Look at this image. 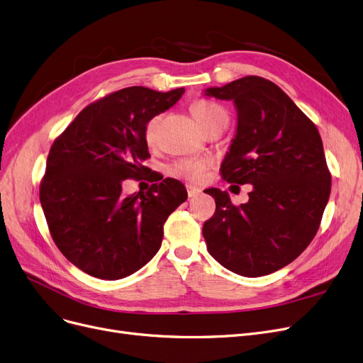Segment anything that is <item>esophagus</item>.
Returning a JSON list of instances; mask_svg holds the SVG:
<instances>
[{
    "label": "esophagus",
    "mask_w": 363,
    "mask_h": 363,
    "mask_svg": "<svg viewBox=\"0 0 363 363\" xmlns=\"http://www.w3.org/2000/svg\"><path fill=\"white\" fill-rule=\"evenodd\" d=\"M186 193H188V197H197L200 193H201V190L200 188H197V186H193V185H186Z\"/></svg>",
    "instance_id": "1"
}]
</instances>
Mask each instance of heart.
I'll return each mask as SVG.
<instances>
[{
  "mask_svg": "<svg viewBox=\"0 0 363 363\" xmlns=\"http://www.w3.org/2000/svg\"><path fill=\"white\" fill-rule=\"evenodd\" d=\"M191 114L196 118V121L201 125V129L206 128V125L218 121V120H227V113L224 108H220L219 105L211 102V101H204L199 99L191 104ZM159 120L160 117L155 116L151 117L144 129V136L148 145H154L155 139H157V128H159ZM208 162L206 160H200V159H179L175 163L170 166V173L177 175L179 178H185L188 181H199L203 175L204 169H206Z\"/></svg>",
  "mask_w": 363,
  "mask_h": 363,
  "instance_id": "heart-1",
  "label": "heart"
}]
</instances>
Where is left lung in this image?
Instances as JSON below:
<instances>
[{"mask_svg": "<svg viewBox=\"0 0 363 363\" xmlns=\"http://www.w3.org/2000/svg\"><path fill=\"white\" fill-rule=\"evenodd\" d=\"M206 94L238 108V133L220 175L230 184H252V191L247 203L234 206L227 191L206 190L216 209L203 238L209 254L235 274L274 273L314 239L329 200L330 172L319 130L262 77L247 75Z\"/></svg>", "mask_w": 363, "mask_h": 363, "instance_id": "8db88e82", "label": "left lung"}]
</instances>
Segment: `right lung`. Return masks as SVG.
<instances>
[{
    "label": "right lung",
    "mask_w": 363,
    "mask_h": 363,
    "mask_svg": "<svg viewBox=\"0 0 363 363\" xmlns=\"http://www.w3.org/2000/svg\"><path fill=\"white\" fill-rule=\"evenodd\" d=\"M182 93L121 89L87 105L55 139L40 201L53 242L84 273L123 279L159 252L167 216L186 200L184 184L157 179L148 191L129 197L121 196V184L150 170L145 124Z\"/></svg>",
    "instance_id": "add662e5"
}]
</instances>
